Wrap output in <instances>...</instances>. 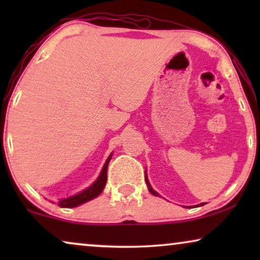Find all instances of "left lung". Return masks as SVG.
Returning <instances> with one entry per match:
<instances>
[{
  "label": "left lung",
  "instance_id": "obj_1",
  "mask_svg": "<svg viewBox=\"0 0 260 260\" xmlns=\"http://www.w3.org/2000/svg\"><path fill=\"white\" fill-rule=\"evenodd\" d=\"M145 182H147V186H148L149 191H150V193H151L152 195H155V197H158L157 191H155L154 189H152L151 186H150V183H149V181H148V179H147V175H145ZM204 205H205V204H200V205H198V206H204Z\"/></svg>",
  "mask_w": 260,
  "mask_h": 260
}]
</instances>
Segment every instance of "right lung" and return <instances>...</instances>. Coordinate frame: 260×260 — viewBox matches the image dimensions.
Listing matches in <instances>:
<instances>
[{
	"label": "right lung",
	"mask_w": 260,
	"mask_h": 260,
	"mask_svg": "<svg viewBox=\"0 0 260 260\" xmlns=\"http://www.w3.org/2000/svg\"><path fill=\"white\" fill-rule=\"evenodd\" d=\"M112 157V154L109 156L108 159H106L104 167H103L101 175L98 176V179L94 181L93 183L91 184L87 189H84L83 191H80L79 194L73 195V197L70 198H65V199H60V201L58 202L59 207H63V208H73L77 207V206L83 205L85 202L92 200V199L97 198L99 194L102 193L103 189H104L106 181H108V166L110 159Z\"/></svg>",
	"instance_id": "right-lung-1"
}]
</instances>
